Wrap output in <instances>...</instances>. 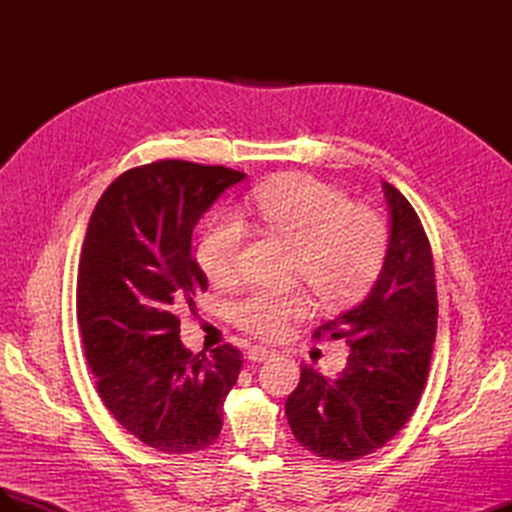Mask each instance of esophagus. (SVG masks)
Masks as SVG:
<instances>
[{"mask_svg": "<svg viewBox=\"0 0 512 512\" xmlns=\"http://www.w3.org/2000/svg\"><path fill=\"white\" fill-rule=\"evenodd\" d=\"M269 356H273V350L265 348V346H250L247 348V359L258 363V361H265L269 359Z\"/></svg>", "mask_w": 512, "mask_h": 512, "instance_id": "esophagus-1", "label": "esophagus"}]
</instances>
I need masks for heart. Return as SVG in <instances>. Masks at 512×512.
Returning a JSON list of instances; mask_svg holds the SVG:
<instances>
[{
    "mask_svg": "<svg viewBox=\"0 0 512 512\" xmlns=\"http://www.w3.org/2000/svg\"><path fill=\"white\" fill-rule=\"evenodd\" d=\"M247 209L294 243L292 273L305 277L318 299L350 303L371 286L389 250V226L365 205H352L346 192L309 175H290L254 192ZM247 224L239 213L213 218L198 241V265L215 282L237 277ZM301 286H256L232 305L235 322L260 339H280L290 322L309 314Z\"/></svg>",
    "mask_w": 512,
    "mask_h": 512,
    "instance_id": "b5f03b06",
    "label": "heart"
}]
</instances>
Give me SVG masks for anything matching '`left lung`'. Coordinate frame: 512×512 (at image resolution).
Here are the masks:
<instances>
[{
  "label": "left lung",
  "mask_w": 512,
  "mask_h": 512,
  "mask_svg": "<svg viewBox=\"0 0 512 512\" xmlns=\"http://www.w3.org/2000/svg\"><path fill=\"white\" fill-rule=\"evenodd\" d=\"M391 213L389 250L374 288L322 322L320 339H346L350 356L335 378L301 367L286 399L294 438L322 459L354 461L376 453L408 423L425 389L438 329L431 245L414 207L382 183Z\"/></svg>",
  "instance_id": "obj_1"
}]
</instances>
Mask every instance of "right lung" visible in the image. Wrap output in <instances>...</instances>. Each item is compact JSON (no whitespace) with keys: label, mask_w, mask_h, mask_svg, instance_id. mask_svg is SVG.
<instances>
[{"label":"right lung","mask_w":512,"mask_h":512,"mask_svg":"<svg viewBox=\"0 0 512 512\" xmlns=\"http://www.w3.org/2000/svg\"><path fill=\"white\" fill-rule=\"evenodd\" d=\"M245 175L226 166L158 160L119 175L91 213L76 277V322L96 389L117 423L162 453L205 451L218 440L241 352L181 344L207 275L192 230Z\"/></svg>","instance_id":"right-lung-1"}]
</instances>
